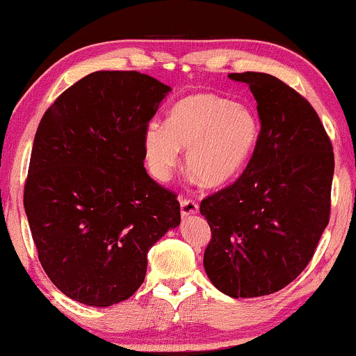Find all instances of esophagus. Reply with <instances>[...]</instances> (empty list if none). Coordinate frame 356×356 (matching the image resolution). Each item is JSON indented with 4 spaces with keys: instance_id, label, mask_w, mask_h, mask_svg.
<instances>
[{
    "instance_id": "34e87169",
    "label": "esophagus",
    "mask_w": 356,
    "mask_h": 356,
    "mask_svg": "<svg viewBox=\"0 0 356 356\" xmlns=\"http://www.w3.org/2000/svg\"><path fill=\"white\" fill-rule=\"evenodd\" d=\"M179 206H181V216H183V218H188V216L197 214V211H200V206H197V202L195 200H191V197L181 200V202H179Z\"/></svg>"
}]
</instances>
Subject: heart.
Returning a JSON list of instances; mask_svg holds the SVG:
<instances>
[{"label":"heart","mask_w":356,"mask_h":356,"mask_svg":"<svg viewBox=\"0 0 356 356\" xmlns=\"http://www.w3.org/2000/svg\"><path fill=\"white\" fill-rule=\"evenodd\" d=\"M260 124L255 113L222 96L196 93L178 101L167 124L144 131V155L150 173L167 181L186 152V170L206 188H219L245 167L255 149Z\"/></svg>","instance_id":"1"}]
</instances>
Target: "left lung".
<instances>
[{
	"label": "left lung",
	"mask_w": 356,
	"mask_h": 356,
	"mask_svg": "<svg viewBox=\"0 0 356 356\" xmlns=\"http://www.w3.org/2000/svg\"><path fill=\"white\" fill-rule=\"evenodd\" d=\"M257 99L260 134L247 168L201 201L211 227L204 270L230 298L273 294L314 257L330 219L332 142L311 103L268 73H230Z\"/></svg>",
	"instance_id": "8db88e82"
}]
</instances>
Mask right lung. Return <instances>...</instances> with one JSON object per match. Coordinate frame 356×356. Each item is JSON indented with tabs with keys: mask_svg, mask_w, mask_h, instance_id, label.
<instances>
[{
	"mask_svg": "<svg viewBox=\"0 0 356 356\" xmlns=\"http://www.w3.org/2000/svg\"><path fill=\"white\" fill-rule=\"evenodd\" d=\"M168 91L144 73L95 72L40 119L24 209L44 271L78 302L131 298L147 252L181 219L177 195L144 168V131Z\"/></svg>",
	"mask_w": 356,
	"mask_h": 356,
	"instance_id": "1",
	"label": "right lung"
}]
</instances>
